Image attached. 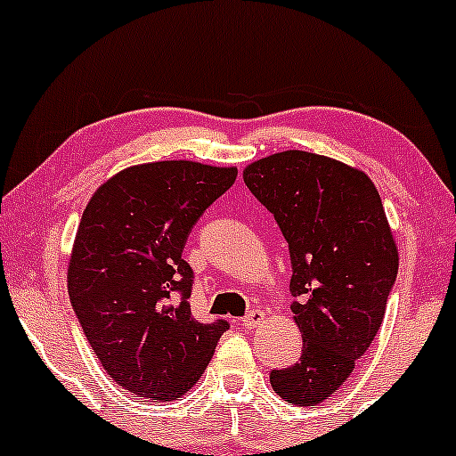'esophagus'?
<instances>
[{
    "instance_id": "esophagus-1",
    "label": "esophagus",
    "mask_w": 456,
    "mask_h": 456,
    "mask_svg": "<svg viewBox=\"0 0 456 456\" xmlns=\"http://www.w3.org/2000/svg\"><path fill=\"white\" fill-rule=\"evenodd\" d=\"M264 318H266V314L259 312V309H253V312H248L247 316H244L242 327H244V329H257L259 324L264 322Z\"/></svg>"
}]
</instances>
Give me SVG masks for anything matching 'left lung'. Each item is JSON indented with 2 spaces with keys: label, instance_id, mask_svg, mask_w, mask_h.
I'll return each mask as SVG.
<instances>
[{
  "label": "left lung",
  "instance_id": "left-lung-1",
  "mask_svg": "<svg viewBox=\"0 0 456 456\" xmlns=\"http://www.w3.org/2000/svg\"><path fill=\"white\" fill-rule=\"evenodd\" d=\"M244 183L288 240L292 314L303 335L294 366L270 372L285 403L316 407L338 392L383 324L398 248L372 179L327 155L273 153Z\"/></svg>",
  "mask_w": 456,
  "mask_h": 456
}]
</instances>
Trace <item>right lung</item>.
Segmentation results:
<instances>
[{"label": "right lung", "mask_w": 456, "mask_h": 456, "mask_svg": "<svg viewBox=\"0 0 456 456\" xmlns=\"http://www.w3.org/2000/svg\"><path fill=\"white\" fill-rule=\"evenodd\" d=\"M236 167L164 159L118 171L94 190L75 233L67 283L84 335L121 387L177 400L203 377L224 320L190 314L194 223L236 182Z\"/></svg>", "instance_id": "1"}]
</instances>
